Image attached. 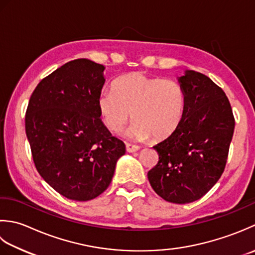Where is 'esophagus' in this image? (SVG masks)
Instances as JSON below:
<instances>
[{"label": "esophagus", "instance_id": "1", "mask_svg": "<svg viewBox=\"0 0 255 255\" xmlns=\"http://www.w3.org/2000/svg\"><path fill=\"white\" fill-rule=\"evenodd\" d=\"M126 147H127L128 153H135V152H137V150H139V146H137V145L129 144V143H127Z\"/></svg>", "mask_w": 255, "mask_h": 255}]
</instances>
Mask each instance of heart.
Returning <instances> with one entry per match:
<instances>
[{
	"label": "heart",
	"mask_w": 255,
	"mask_h": 255,
	"mask_svg": "<svg viewBox=\"0 0 255 255\" xmlns=\"http://www.w3.org/2000/svg\"><path fill=\"white\" fill-rule=\"evenodd\" d=\"M112 90H102L99 112L106 127L120 131L131 117L124 136L143 141L153 135L164 138L178 128L186 108V93L179 82L143 72H131L113 82Z\"/></svg>",
	"instance_id": "1"
}]
</instances>
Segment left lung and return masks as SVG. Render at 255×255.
<instances>
[{
	"mask_svg": "<svg viewBox=\"0 0 255 255\" xmlns=\"http://www.w3.org/2000/svg\"><path fill=\"white\" fill-rule=\"evenodd\" d=\"M178 82L186 108L178 128L154 146L158 163L147 173L152 188L173 204L200 199L225 170L235 131V118L226 93L210 78L185 70Z\"/></svg>",
	"mask_w": 255,
	"mask_h": 255,
	"instance_id": "8db88e82",
	"label": "left lung"
}]
</instances>
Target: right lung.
<instances>
[{
	"mask_svg": "<svg viewBox=\"0 0 255 255\" xmlns=\"http://www.w3.org/2000/svg\"><path fill=\"white\" fill-rule=\"evenodd\" d=\"M106 67L86 58L44 78L30 96L25 129L39 175L66 198L87 201L110 185L126 145L101 121Z\"/></svg>",
	"mask_w": 255,
	"mask_h": 255,
	"instance_id": "1",
	"label": "right lung"
}]
</instances>
